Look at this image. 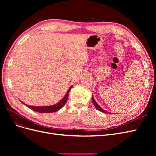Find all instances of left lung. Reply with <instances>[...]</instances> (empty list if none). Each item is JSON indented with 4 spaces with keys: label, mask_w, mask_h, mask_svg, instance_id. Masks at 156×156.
<instances>
[{
    "label": "left lung",
    "mask_w": 156,
    "mask_h": 156,
    "mask_svg": "<svg viewBox=\"0 0 156 156\" xmlns=\"http://www.w3.org/2000/svg\"><path fill=\"white\" fill-rule=\"evenodd\" d=\"M92 103H93L94 105L95 106V107L97 108V109H98V111H101V112H104V113H109V114H110V112H107V111H104L100 105H99L98 104V103L96 102V101L94 100V98H93V96H92Z\"/></svg>",
    "instance_id": "8db88e82"
}]
</instances>
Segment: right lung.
<instances>
[{"mask_svg": "<svg viewBox=\"0 0 156 156\" xmlns=\"http://www.w3.org/2000/svg\"><path fill=\"white\" fill-rule=\"evenodd\" d=\"M72 88V87H71L69 88L67 94H66V96H64V98L58 103H57V104L54 105H51V106H46V107H34V106H30V105H26V106H27L28 107L30 108V109L34 111H36V112H38L51 113V112H56V111L60 110V108L65 105V103H66V101L68 100V94H69L70 90ZM23 103V104H25L24 103Z\"/></svg>", "mask_w": 156, "mask_h": 156, "instance_id": "obj_1", "label": "right lung"}]
</instances>
